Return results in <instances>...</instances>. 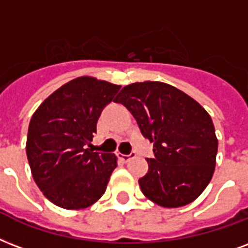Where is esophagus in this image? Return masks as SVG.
<instances>
[{"mask_svg": "<svg viewBox=\"0 0 248 248\" xmlns=\"http://www.w3.org/2000/svg\"><path fill=\"white\" fill-rule=\"evenodd\" d=\"M118 157H120L121 160H122V161H124V162H127V161H130V160H131L132 157H135V152H131V154H130V155L118 154Z\"/></svg>", "mask_w": 248, "mask_h": 248, "instance_id": "esophagus-1", "label": "esophagus"}]
</instances>
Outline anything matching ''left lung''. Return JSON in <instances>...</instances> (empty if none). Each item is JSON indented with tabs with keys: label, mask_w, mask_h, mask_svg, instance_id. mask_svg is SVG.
Masks as SVG:
<instances>
[{
	"label": "left lung",
	"mask_w": 248,
	"mask_h": 248,
	"mask_svg": "<svg viewBox=\"0 0 248 248\" xmlns=\"http://www.w3.org/2000/svg\"><path fill=\"white\" fill-rule=\"evenodd\" d=\"M131 111L143 137L154 143L141 192L165 208L183 207L212 179L218 141L212 118L199 103L161 82L132 83L114 99Z\"/></svg>",
	"instance_id": "8db88e82"
}]
</instances>
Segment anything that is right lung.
Masks as SVG:
<instances>
[{
    "label": "right lung",
    "instance_id": "right-lung-1",
    "mask_svg": "<svg viewBox=\"0 0 248 248\" xmlns=\"http://www.w3.org/2000/svg\"><path fill=\"white\" fill-rule=\"evenodd\" d=\"M120 88L80 77L54 91L33 113L26 152L36 185L53 204L83 209L104 195L117 168L116 155L87 147L101 111Z\"/></svg>",
    "mask_w": 248,
    "mask_h": 248
}]
</instances>
